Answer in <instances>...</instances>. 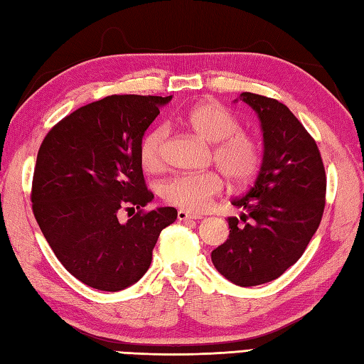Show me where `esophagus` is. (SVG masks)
Returning <instances> with one entry per match:
<instances>
[{
    "label": "esophagus",
    "mask_w": 364,
    "mask_h": 364,
    "mask_svg": "<svg viewBox=\"0 0 364 364\" xmlns=\"http://www.w3.org/2000/svg\"><path fill=\"white\" fill-rule=\"evenodd\" d=\"M192 219H198V215L189 214V213L183 211V210L178 211V220H192Z\"/></svg>",
    "instance_id": "34e87169"
}]
</instances>
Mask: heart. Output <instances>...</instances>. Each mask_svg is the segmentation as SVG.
I'll return each instance as SVG.
<instances>
[{
	"instance_id": "obj_1",
	"label": "heart",
	"mask_w": 364,
	"mask_h": 364,
	"mask_svg": "<svg viewBox=\"0 0 364 364\" xmlns=\"http://www.w3.org/2000/svg\"><path fill=\"white\" fill-rule=\"evenodd\" d=\"M184 125L213 145V159L230 181L247 183L261 166V149L257 139L241 131L239 120L227 107L214 102L198 103L184 114ZM166 127L146 131L139 144V159L145 170L154 172L164 161ZM223 181L215 172L176 175L162 184V198L183 211L198 214L220 196Z\"/></svg>"
}]
</instances>
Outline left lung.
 <instances>
[{"instance_id":"8db88e82","label":"left lung","mask_w":364,"mask_h":364,"mask_svg":"<svg viewBox=\"0 0 364 364\" xmlns=\"http://www.w3.org/2000/svg\"><path fill=\"white\" fill-rule=\"evenodd\" d=\"M241 100L258 114L264 153L253 186L231 202L244 223L228 218L230 236L211 259L247 288L275 280L304 255L322 219L327 176L316 141L288 107L252 92Z\"/></svg>"}]
</instances>
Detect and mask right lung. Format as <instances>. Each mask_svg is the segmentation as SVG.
<instances>
[{
    "instance_id": "add662e5",
    "label": "right lung",
    "mask_w": 364,
    "mask_h": 364,
    "mask_svg": "<svg viewBox=\"0 0 364 364\" xmlns=\"http://www.w3.org/2000/svg\"><path fill=\"white\" fill-rule=\"evenodd\" d=\"M170 97L111 95L54 125L38 149L34 218L56 258L100 291H122L149 270L159 233L176 219L172 206L144 211L139 144ZM133 210L127 223L122 210Z\"/></svg>"
}]
</instances>
